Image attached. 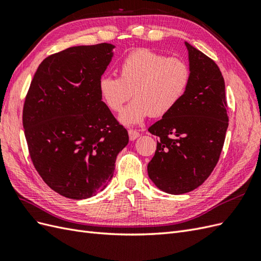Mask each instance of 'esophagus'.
Here are the masks:
<instances>
[{"label": "esophagus", "instance_id": "obj_1", "mask_svg": "<svg viewBox=\"0 0 261 261\" xmlns=\"http://www.w3.org/2000/svg\"><path fill=\"white\" fill-rule=\"evenodd\" d=\"M128 133H129V138H130L131 141H133V140H136L137 138L140 137V133L137 130H135V129L128 130Z\"/></svg>", "mask_w": 261, "mask_h": 261}]
</instances>
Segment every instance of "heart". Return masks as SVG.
<instances>
[{
  "mask_svg": "<svg viewBox=\"0 0 261 261\" xmlns=\"http://www.w3.org/2000/svg\"><path fill=\"white\" fill-rule=\"evenodd\" d=\"M191 82V68L183 58L166 57L146 48L131 51L119 65V78L99 80V93L105 105L119 112L131 98L136 99L122 111L120 120L128 125L145 118L162 117L181 101Z\"/></svg>",
  "mask_w": 261,
  "mask_h": 261,
  "instance_id": "obj_1",
  "label": "heart"
}]
</instances>
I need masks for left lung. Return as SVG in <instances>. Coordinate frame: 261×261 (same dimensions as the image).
I'll return each mask as SVG.
<instances>
[{
	"instance_id": "8db88e82",
	"label": "left lung",
	"mask_w": 261,
	"mask_h": 261,
	"mask_svg": "<svg viewBox=\"0 0 261 261\" xmlns=\"http://www.w3.org/2000/svg\"><path fill=\"white\" fill-rule=\"evenodd\" d=\"M189 49L191 82L174 109L149 128L159 138L148 174L160 190L184 194L202 185L215 168L228 128L225 82L204 53Z\"/></svg>"
}]
</instances>
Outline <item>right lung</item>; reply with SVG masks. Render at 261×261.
<instances>
[{
	"instance_id": "add662e5",
	"label": "right lung",
	"mask_w": 261,
	"mask_h": 261,
	"mask_svg": "<svg viewBox=\"0 0 261 261\" xmlns=\"http://www.w3.org/2000/svg\"><path fill=\"white\" fill-rule=\"evenodd\" d=\"M113 45L75 46L46 57L33 77L23 126L33 165L49 188L83 199L102 191L128 131L99 93Z\"/></svg>"
}]
</instances>
